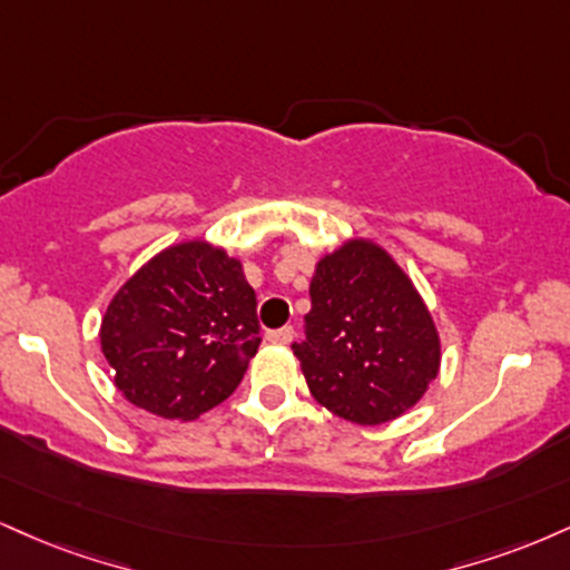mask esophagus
<instances>
[{
  "mask_svg": "<svg viewBox=\"0 0 570 570\" xmlns=\"http://www.w3.org/2000/svg\"><path fill=\"white\" fill-rule=\"evenodd\" d=\"M267 342H276V345H289L294 340V328L292 326H284V328H273V332L265 334Z\"/></svg>",
  "mask_w": 570,
  "mask_h": 570,
  "instance_id": "obj_1",
  "label": "esophagus"
}]
</instances>
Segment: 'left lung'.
Returning a JSON list of instances; mask_svg holds the SVG:
<instances>
[{"instance_id": "obj_1", "label": "left lung", "mask_w": 570, "mask_h": 570, "mask_svg": "<svg viewBox=\"0 0 570 570\" xmlns=\"http://www.w3.org/2000/svg\"><path fill=\"white\" fill-rule=\"evenodd\" d=\"M305 340L292 351L321 406L355 424L401 416L441 366L433 318L406 273L376 244L326 255L311 281Z\"/></svg>"}]
</instances>
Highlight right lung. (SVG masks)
<instances>
[{
  "mask_svg": "<svg viewBox=\"0 0 570 570\" xmlns=\"http://www.w3.org/2000/svg\"><path fill=\"white\" fill-rule=\"evenodd\" d=\"M100 347L129 403L164 420H196L238 387L257 353L255 289L223 249L177 244L111 299Z\"/></svg>",
  "mask_w": 570,
  "mask_h": 570,
  "instance_id": "1",
  "label": "right lung"
}]
</instances>
